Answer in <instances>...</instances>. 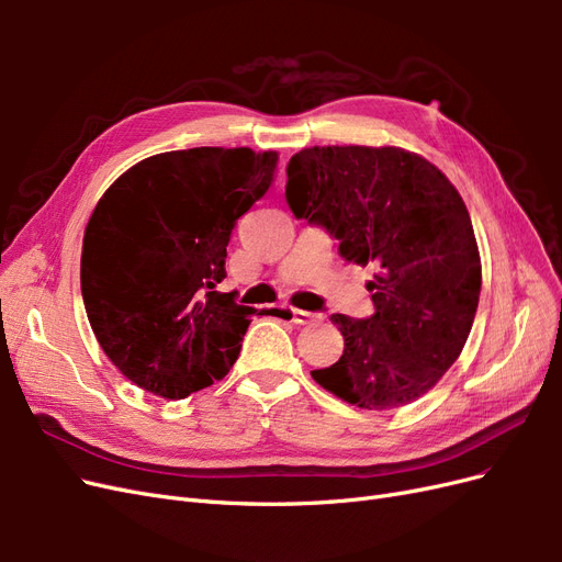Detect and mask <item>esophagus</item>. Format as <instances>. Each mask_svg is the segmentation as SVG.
<instances>
[{"instance_id": "obj_1", "label": "esophagus", "mask_w": 562, "mask_h": 562, "mask_svg": "<svg viewBox=\"0 0 562 562\" xmlns=\"http://www.w3.org/2000/svg\"><path fill=\"white\" fill-rule=\"evenodd\" d=\"M318 318H321V314L304 312V310H293V321L297 323V326H310V323H314Z\"/></svg>"}]
</instances>
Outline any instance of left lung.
<instances>
[{
  "label": "left lung",
  "mask_w": 562,
  "mask_h": 562,
  "mask_svg": "<svg viewBox=\"0 0 562 562\" xmlns=\"http://www.w3.org/2000/svg\"><path fill=\"white\" fill-rule=\"evenodd\" d=\"M295 217L321 225L347 262L375 265V314H333L345 351L312 378L363 411L427 394L462 353L481 297V255L454 184L401 147L328 145L285 168Z\"/></svg>",
  "instance_id": "1"
}]
</instances>
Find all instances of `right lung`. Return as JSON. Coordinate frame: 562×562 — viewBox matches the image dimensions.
<instances>
[{"mask_svg": "<svg viewBox=\"0 0 562 562\" xmlns=\"http://www.w3.org/2000/svg\"><path fill=\"white\" fill-rule=\"evenodd\" d=\"M277 151L194 147L131 166L93 209L81 246L91 328L122 375L184 398L239 359L252 307L217 293L232 229L274 180Z\"/></svg>", "mask_w": 562, "mask_h": 562, "instance_id": "add662e5", "label": "right lung"}]
</instances>
